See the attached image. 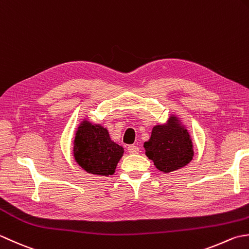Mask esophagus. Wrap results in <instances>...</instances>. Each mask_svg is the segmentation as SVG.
<instances>
[{"label":"esophagus","mask_w":249,"mask_h":249,"mask_svg":"<svg viewBox=\"0 0 249 249\" xmlns=\"http://www.w3.org/2000/svg\"><path fill=\"white\" fill-rule=\"evenodd\" d=\"M128 151H129V154H139L140 147L135 146V145H130V146H128Z\"/></svg>","instance_id":"esophagus-1"}]
</instances>
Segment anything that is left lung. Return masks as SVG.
<instances>
[{
  "mask_svg": "<svg viewBox=\"0 0 249 249\" xmlns=\"http://www.w3.org/2000/svg\"><path fill=\"white\" fill-rule=\"evenodd\" d=\"M190 135L174 116L166 124L154 126L148 142L144 143L146 156L163 173L181 169L194 157Z\"/></svg>",
  "mask_w": 249,
  "mask_h": 249,
  "instance_id": "8db88e82",
  "label": "left lung"
}]
</instances>
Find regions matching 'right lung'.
I'll use <instances>...</instances> for the list:
<instances>
[{
	"instance_id": "right-lung-1",
	"label": "right lung",
	"mask_w": 249,
	"mask_h": 249,
	"mask_svg": "<svg viewBox=\"0 0 249 249\" xmlns=\"http://www.w3.org/2000/svg\"><path fill=\"white\" fill-rule=\"evenodd\" d=\"M124 148L109 138L107 129L84 120L76 131L74 157L90 174L108 176L115 173Z\"/></svg>"
}]
</instances>
